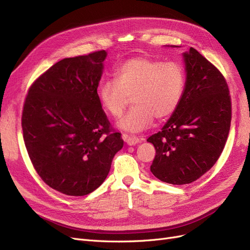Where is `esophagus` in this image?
Here are the masks:
<instances>
[{
  "instance_id": "esophagus-1",
  "label": "esophagus",
  "mask_w": 250,
  "mask_h": 250,
  "mask_svg": "<svg viewBox=\"0 0 250 250\" xmlns=\"http://www.w3.org/2000/svg\"><path fill=\"white\" fill-rule=\"evenodd\" d=\"M123 139L124 141L128 144V145H135V144L141 143L144 139L143 138H138V137H133V135H128V134H123Z\"/></svg>"
}]
</instances>
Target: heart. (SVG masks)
<instances>
[{
  "label": "heart",
  "instance_id": "obj_1",
  "mask_svg": "<svg viewBox=\"0 0 250 250\" xmlns=\"http://www.w3.org/2000/svg\"><path fill=\"white\" fill-rule=\"evenodd\" d=\"M186 72L176 62L148 57L125 60L115 78L104 81L98 90L103 108L113 118L123 115L129 97L134 106L120 120L119 127L130 132L146 129L157 120L171 117L183 99Z\"/></svg>",
  "mask_w": 250,
  "mask_h": 250
}]
</instances>
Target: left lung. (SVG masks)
Here are the masks:
<instances>
[{
    "instance_id": "8db88e82",
    "label": "left lung",
    "mask_w": 250,
    "mask_h": 250,
    "mask_svg": "<svg viewBox=\"0 0 250 250\" xmlns=\"http://www.w3.org/2000/svg\"><path fill=\"white\" fill-rule=\"evenodd\" d=\"M184 57L183 99L163 129L147 140L156 151L151 172L177 186L197 180L216 164L231 122V98L222 73L194 48Z\"/></svg>"
}]
</instances>
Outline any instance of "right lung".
<instances>
[{
	"instance_id": "obj_1",
	"label": "right lung",
	"mask_w": 250,
	"mask_h": 250,
	"mask_svg": "<svg viewBox=\"0 0 250 250\" xmlns=\"http://www.w3.org/2000/svg\"><path fill=\"white\" fill-rule=\"evenodd\" d=\"M105 57L100 50L60 60L32 83L22 106V137L35 171L67 196L99 188L124 145L97 93Z\"/></svg>"
}]
</instances>
